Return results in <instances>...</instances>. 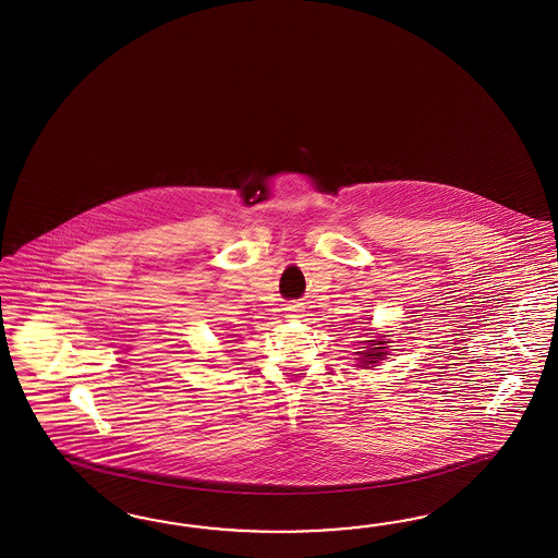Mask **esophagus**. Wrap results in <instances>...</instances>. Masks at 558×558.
Returning <instances> with one entry per match:
<instances>
[{
	"instance_id": "34e87169",
	"label": "esophagus",
	"mask_w": 558,
	"mask_h": 558,
	"mask_svg": "<svg viewBox=\"0 0 558 558\" xmlns=\"http://www.w3.org/2000/svg\"><path fill=\"white\" fill-rule=\"evenodd\" d=\"M301 305L300 303H287L286 305V315L287 317H291V319H295V317H301Z\"/></svg>"
}]
</instances>
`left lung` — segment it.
Here are the masks:
<instances>
[{
	"label": "left lung",
	"mask_w": 558,
	"mask_h": 558,
	"mask_svg": "<svg viewBox=\"0 0 558 558\" xmlns=\"http://www.w3.org/2000/svg\"><path fill=\"white\" fill-rule=\"evenodd\" d=\"M385 340V336H378V340H368V345H364V350L362 352H356V360H360V366L362 368H371V364H376V362H380V360H385L386 350H388V343L383 342Z\"/></svg>",
	"instance_id": "8db88e82"
}]
</instances>
